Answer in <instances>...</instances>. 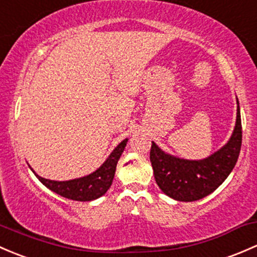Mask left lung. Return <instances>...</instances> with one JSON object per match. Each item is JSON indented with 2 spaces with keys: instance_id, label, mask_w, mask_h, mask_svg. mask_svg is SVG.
I'll list each match as a JSON object with an SVG mask.
<instances>
[{
  "instance_id": "obj_1",
  "label": "left lung",
  "mask_w": 257,
  "mask_h": 257,
  "mask_svg": "<svg viewBox=\"0 0 257 257\" xmlns=\"http://www.w3.org/2000/svg\"><path fill=\"white\" fill-rule=\"evenodd\" d=\"M242 131L237 101L236 123L231 137L219 151L199 161L166 153L152 142L150 160L156 183L165 194L179 202H194L213 193L235 167L241 148Z\"/></svg>"
}]
</instances>
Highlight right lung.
<instances>
[{"label": "right lung", "mask_w": 257, "mask_h": 257, "mask_svg": "<svg viewBox=\"0 0 257 257\" xmlns=\"http://www.w3.org/2000/svg\"><path fill=\"white\" fill-rule=\"evenodd\" d=\"M127 141L128 140L125 139L122 142H120L115 147V150L110 153L107 160L96 171L88 174V176L81 177V178L63 182L50 181V179H46L38 176L33 169L30 168L36 174L37 178L52 192L68 198V199L78 200V202H90V200L97 199L101 195H104L111 187L113 176H115L116 165H117L118 160H120L121 155L125 150Z\"/></svg>", "instance_id": "add662e5"}]
</instances>
